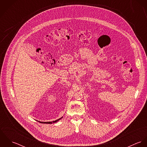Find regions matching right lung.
Listing matches in <instances>:
<instances>
[{"label":"right lung","instance_id":"obj_1","mask_svg":"<svg viewBox=\"0 0 147 147\" xmlns=\"http://www.w3.org/2000/svg\"><path fill=\"white\" fill-rule=\"evenodd\" d=\"M63 118V117H61V118H59L58 119H57V120H55V121H51V122H41V121H38V122H39L40 123H46V124H52V123H56V122H57L58 121H59L60 119H61L62 118Z\"/></svg>","mask_w":147,"mask_h":147}]
</instances>
